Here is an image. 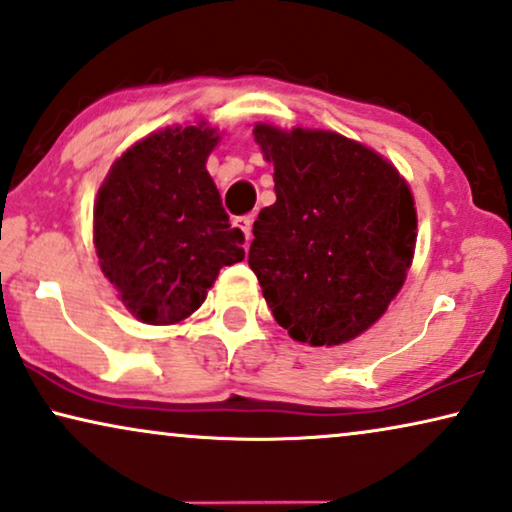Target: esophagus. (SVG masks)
<instances>
[{"instance_id": "1", "label": "esophagus", "mask_w": 512, "mask_h": 512, "mask_svg": "<svg viewBox=\"0 0 512 512\" xmlns=\"http://www.w3.org/2000/svg\"><path fill=\"white\" fill-rule=\"evenodd\" d=\"M237 228L242 230L244 233V237H247V242H249V237H251V226H254V214H244V216H237V219L233 221Z\"/></svg>"}]
</instances>
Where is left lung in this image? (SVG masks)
Here are the masks:
<instances>
[{
	"label": "left lung",
	"mask_w": 512,
	"mask_h": 512,
	"mask_svg": "<svg viewBox=\"0 0 512 512\" xmlns=\"http://www.w3.org/2000/svg\"><path fill=\"white\" fill-rule=\"evenodd\" d=\"M275 205L254 223L249 268L293 340L333 347L368 331L401 291L417 242L415 200L389 160L331 130L258 123Z\"/></svg>",
	"instance_id": "1"
}]
</instances>
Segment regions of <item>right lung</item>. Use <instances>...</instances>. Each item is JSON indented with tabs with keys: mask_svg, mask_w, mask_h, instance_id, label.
Here are the masks:
<instances>
[{
	"mask_svg": "<svg viewBox=\"0 0 512 512\" xmlns=\"http://www.w3.org/2000/svg\"><path fill=\"white\" fill-rule=\"evenodd\" d=\"M214 128H165L130 146L97 191L93 240L104 277L139 321L179 324L223 265L244 258L207 172Z\"/></svg>",
	"mask_w": 512,
	"mask_h": 512,
	"instance_id": "obj_1",
	"label": "right lung"
}]
</instances>
